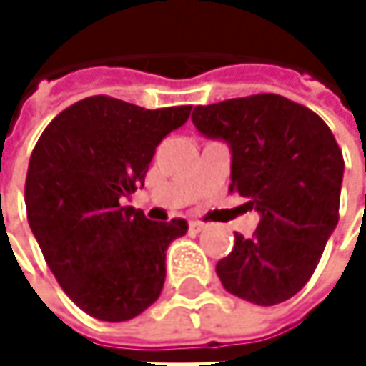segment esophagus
<instances>
[{
    "label": "esophagus",
    "mask_w": 366,
    "mask_h": 366,
    "mask_svg": "<svg viewBox=\"0 0 366 366\" xmlns=\"http://www.w3.org/2000/svg\"><path fill=\"white\" fill-rule=\"evenodd\" d=\"M205 229H207L205 222H199V220H192V222H190V231H194V233H201V231H205Z\"/></svg>",
    "instance_id": "esophagus-1"
}]
</instances>
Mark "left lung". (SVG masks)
<instances>
[{
	"label": "left lung",
	"mask_w": 366,
	"mask_h": 366,
	"mask_svg": "<svg viewBox=\"0 0 366 366\" xmlns=\"http://www.w3.org/2000/svg\"><path fill=\"white\" fill-rule=\"evenodd\" d=\"M194 127L229 142L231 192L260 214L252 237L218 260L222 286L254 305L295 297L314 275L339 220L343 154L327 122L282 95L197 106Z\"/></svg>",
	"instance_id": "obj_1"
}]
</instances>
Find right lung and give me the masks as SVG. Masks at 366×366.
<instances>
[{
  "mask_svg": "<svg viewBox=\"0 0 366 366\" xmlns=\"http://www.w3.org/2000/svg\"><path fill=\"white\" fill-rule=\"evenodd\" d=\"M190 110L93 95L56 114L31 152L29 227L59 286L97 320H131L163 290L165 250L188 224L152 222L120 201L144 186L157 146Z\"/></svg>",
  "mask_w": 366,
  "mask_h": 366,
  "instance_id": "right-lung-1",
  "label": "right lung"
}]
</instances>
